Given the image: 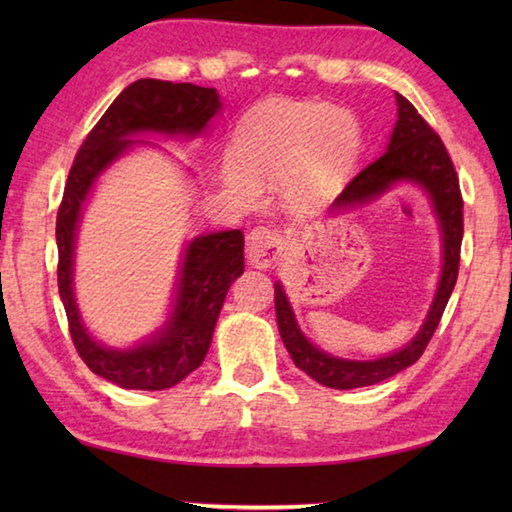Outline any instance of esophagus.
<instances>
[{"label":"esophagus","mask_w":512,"mask_h":512,"mask_svg":"<svg viewBox=\"0 0 512 512\" xmlns=\"http://www.w3.org/2000/svg\"><path fill=\"white\" fill-rule=\"evenodd\" d=\"M282 253V235L271 228H255L246 237V259L257 268H268Z\"/></svg>","instance_id":"34e87169"}]
</instances>
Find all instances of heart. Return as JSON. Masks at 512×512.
Returning <instances> with one entry per match:
<instances>
[{
	"mask_svg": "<svg viewBox=\"0 0 512 512\" xmlns=\"http://www.w3.org/2000/svg\"><path fill=\"white\" fill-rule=\"evenodd\" d=\"M357 124L341 110L307 103H271L250 115L232 144L225 183L253 198L255 183L287 177V194L305 203L325 194L348 171L357 149Z\"/></svg>",
	"mask_w": 512,
	"mask_h": 512,
	"instance_id": "b5f03b06",
	"label": "heart"
}]
</instances>
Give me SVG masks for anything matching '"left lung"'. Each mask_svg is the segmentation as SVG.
Masks as SVG:
<instances>
[{
  "label": "left lung",
  "instance_id": "obj_1",
  "mask_svg": "<svg viewBox=\"0 0 512 512\" xmlns=\"http://www.w3.org/2000/svg\"><path fill=\"white\" fill-rule=\"evenodd\" d=\"M395 101L397 121L386 151L345 185L343 192L329 205L327 214H341L368 205L397 185H415L427 194L433 216L438 221L443 266H440L438 289L433 293V302L418 334L400 350L377 359L359 361L334 357L302 334L287 291L282 282H275V314L284 348L289 350L293 363L302 372H307L318 384L336 388V391L379 384V381L391 379L397 372L413 366L436 332L458 277L463 241V198L454 164L449 160L443 140L418 115L413 103L406 101L402 94H395Z\"/></svg>",
  "mask_w": 512,
  "mask_h": 512
}]
</instances>
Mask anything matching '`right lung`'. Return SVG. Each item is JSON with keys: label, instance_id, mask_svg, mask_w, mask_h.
<instances>
[{"label": "right lung", "instance_id": "add662e5", "mask_svg": "<svg viewBox=\"0 0 512 512\" xmlns=\"http://www.w3.org/2000/svg\"><path fill=\"white\" fill-rule=\"evenodd\" d=\"M221 106V97L214 88L158 79L135 81L103 112L69 169L63 203L56 216L60 300L81 359L94 375L119 388L164 391L201 366L228 289L244 273V232H207L189 241L180 255L167 320L131 348H112L94 339L85 327L74 293L76 235L85 203L90 201L99 178L121 155L135 146L151 144L135 140L137 135H205Z\"/></svg>", "mask_w": 512, "mask_h": 512}]
</instances>
